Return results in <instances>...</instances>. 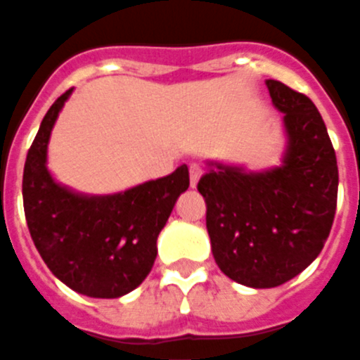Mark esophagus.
Returning a JSON list of instances; mask_svg holds the SVG:
<instances>
[{
    "mask_svg": "<svg viewBox=\"0 0 360 360\" xmlns=\"http://www.w3.org/2000/svg\"><path fill=\"white\" fill-rule=\"evenodd\" d=\"M202 174H204V169H202L200 165L198 164L189 165V184H191V187H196V184H198Z\"/></svg>",
    "mask_w": 360,
    "mask_h": 360,
    "instance_id": "esophagus-1",
    "label": "esophagus"
}]
</instances>
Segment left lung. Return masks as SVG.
<instances>
[{"label": "left lung", "instance_id": "1", "mask_svg": "<svg viewBox=\"0 0 360 360\" xmlns=\"http://www.w3.org/2000/svg\"><path fill=\"white\" fill-rule=\"evenodd\" d=\"M284 112L282 165L262 173L211 164L198 182L214 262L231 281L276 288L324 248L337 210L339 169L321 112L302 92L266 82Z\"/></svg>", "mask_w": 360, "mask_h": 360}]
</instances>
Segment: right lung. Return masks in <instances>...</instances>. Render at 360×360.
Listing matches in <instances>:
<instances>
[{
    "mask_svg": "<svg viewBox=\"0 0 360 360\" xmlns=\"http://www.w3.org/2000/svg\"><path fill=\"white\" fill-rule=\"evenodd\" d=\"M63 92L43 118L23 169V207L38 253L70 290L116 299L149 275L156 238L178 196L189 187L187 165L124 193L89 196L58 184L47 169V146Z\"/></svg>",
    "mask_w": 360,
    "mask_h": 360,
    "instance_id": "add662e5",
    "label": "right lung"
}]
</instances>
